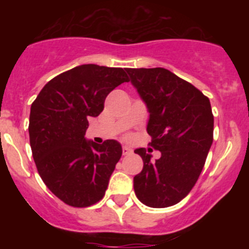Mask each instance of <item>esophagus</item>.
<instances>
[{"label": "esophagus", "mask_w": 249, "mask_h": 249, "mask_svg": "<svg viewBox=\"0 0 249 249\" xmlns=\"http://www.w3.org/2000/svg\"><path fill=\"white\" fill-rule=\"evenodd\" d=\"M122 153H123V156H128V155H131V153H132V149L129 148L128 146H123L122 147Z\"/></svg>", "instance_id": "34e87169"}]
</instances>
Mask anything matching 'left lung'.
Segmentation results:
<instances>
[{"label":"left lung","mask_w":249,"mask_h":249,"mask_svg":"<svg viewBox=\"0 0 249 249\" xmlns=\"http://www.w3.org/2000/svg\"><path fill=\"white\" fill-rule=\"evenodd\" d=\"M149 112L152 160L144 148L135 153L143 169L133 178L137 198L152 208L173 206L186 197L203 169L213 142L211 102L198 89L166 68H126Z\"/></svg>","instance_id":"left-lung-1"}]
</instances>
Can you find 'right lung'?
<instances>
[{"label":"right lung","instance_id":"add662e5","mask_svg":"<svg viewBox=\"0 0 249 249\" xmlns=\"http://www.w3.org/2000/svg\"><path fill=\"white\" fill-rule=\"evenodd\" d=\"M128 81L123 68L77 66L46 83L31 106L28 132L37 171L68 206L89 207L105 196L122 147L114 140L87 141L86 129L109 92Z\"/></svg>","mask_w":249,"mask_h":249}]
</instances>
